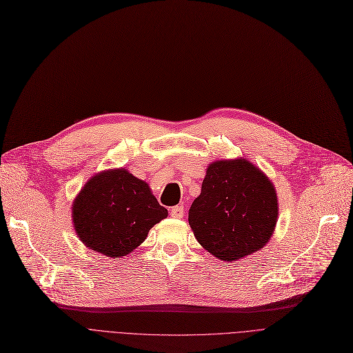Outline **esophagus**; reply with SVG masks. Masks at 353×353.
Listing matches in <instances>:
<instances>
[{
    "label": "esophagus",
    "instance_id": "obj_1",
    "mask_svg": "<svg viewBox=\"0 0 353 353\" xmlns=\"http://www.w3.org/2000/svg\"><path fill=\"white\" fill-rule=\"evenodd\" d=\"M170 214H172V217H174V219H181L183 214H184L183 206H174V208H172V209H170Z\"/></svg>",
    "mask_w": 353,
    "mask_h": 353
}]
</instances>
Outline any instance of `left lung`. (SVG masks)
Segmentation results:
<instances>
[{
    "label": "left lung",
    "instance_id": "8db88e82",
    "mask_svg": "<svg viewBox=\"0 0 353 353\" xmlns=\"http://www.w3.org/2000/svg\"><path fill=\"white\" fill-rule=\"evenodd\" d=\"M279 216L272 180L243 157L208 165L201 193L189 210L197 242L214 257L233 262L270 240Z\"/></svg>",
    "mask_w": 353,
    "mask_h": 353
}]
</instances>
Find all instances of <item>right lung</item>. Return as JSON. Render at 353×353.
Returning <instances> with one entry per match:
<instances>
[{
  "label": "right lung",
  "instance_id": "1",
  "mask_svg": "<svg viewBox=\"0 0 353 353\" xmlns=\"http://www.w3.org/2000/svg\"><path fill=\"white\" fill-rule=\"evenodd\" d=\"M167 214L150 186L124 167L91 176L71 208L74 230L84 246L113 259L139 248Z\"/></svg>",
  "mask_w": 353,
  "mask_h": 353
}]
</instances>
